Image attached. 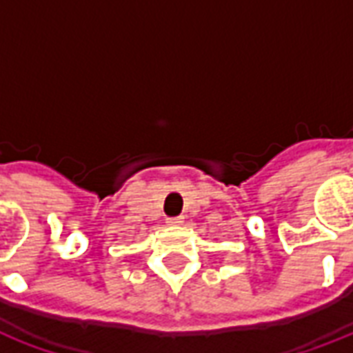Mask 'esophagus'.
Returning a JSON list of instances; mask_svg holds the SVG:
<instances>
[{
  "label": "esophagus",
  "mask_w": 353,
  "mask_h": 353,
  "mask_svg": "<svg viewBox=\"0 0 353 353\" xmlns=\"http://www.w3.org/2000/svg\"><path fill=\"white\" fill-rule=\"evenodd\" d=\"M166 223H168V225H172V227H176V225H181V223H183V217H181V215H179V217H168V219H166Z\"/></svg>",
  "instance_id": "esophagus-1"
}]
</instances>
